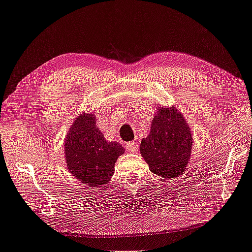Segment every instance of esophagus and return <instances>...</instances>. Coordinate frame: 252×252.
Instances as JSON below:
<instances>
[{"label":"esophagus","instance_id":"34e87169","mask_svg":"<svg viewBox=\"0 0 252 252\" xmlns=\"http://www.w3.org/2000/svg\"><path fill=\"white\" fill-rule=\"evenodd\" d=\"M125 147L128 152H136L138 150V142H127Z\"/></svg>","mask_w":252,"mask_h":252}]
</instances>
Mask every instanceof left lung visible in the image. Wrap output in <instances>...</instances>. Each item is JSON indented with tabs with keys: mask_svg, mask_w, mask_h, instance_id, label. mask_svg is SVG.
Masks as SVG:
<instances>
[{
	"mask_svg": "<svg viewBox=\"0 0 252 252\" xmlns=\"http://www.w3.org/2000/svg\"><path fill=\"white\" fill-rule=\"evenodd\" d=\"M190 128L176 107L160 106L140 153L152 173L164 178L182 175L191 156Z\"/></svg>",
	"mask_w": 252,
	"mask_h": 252,
	"instance_id": "left-lung-1",
	"label": "left lung"
}]
</instances>
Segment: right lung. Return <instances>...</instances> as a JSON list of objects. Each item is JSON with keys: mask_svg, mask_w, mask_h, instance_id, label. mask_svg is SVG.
I'll return each mask as SVG.
<instances>
[{"mask_svg": "<svg viewBox=\"0 0 252 252\" xmlns=\"http://www.w3.org/2000/svg\"><path fill=\"white\" fill-rule=\"evenodd\" d=\"M68 171L76 179L101 187L114 174L117 158L125 149L116 141H106L95 126L94 114H80L68 129L64 143Z\"/></svg>", "mask_w": 252, "mask_h": 252, "instance_id": "right-lung-1", "label": "right lung"}]
</instances>
